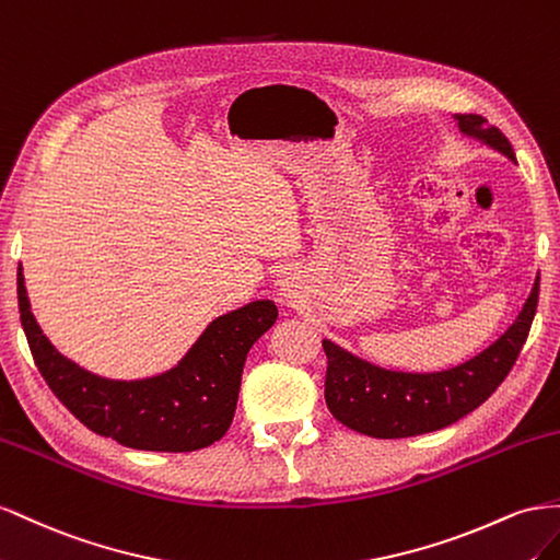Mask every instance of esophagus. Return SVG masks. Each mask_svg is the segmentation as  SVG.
Here are the masks:
<instances>
[{
  "instance_id": "34e87169",
  "label": "esophagus",
  "mask_w": 560,
  "mask_h": 560,
  "mask_svg": "<svg viewBox=\"0 0 560 560\" xmlns=\"http://www.w3.org/2000/svg\"><path fill=\"white\" fill-rule=\"evenodd\" d=\"M281 295H283V300H289V302H295V300L300 298V293H298V283H295L291 277L281 281Z\"/></svg>"
}]
</instances>
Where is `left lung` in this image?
Listing matches in <instances>:
<instances>
[{
	"instance_id": "1",
	"label": "left lung",
	"mask_w": 560,
	"mask_h": 560,
	"mask_svg": "<svg viewBox=\"0 0 560 560\" xmlns=\"http://www.w3.org/2000/svg\"><path fill=\"white\" fill-rule=\"evenodd\" d=\"M462 136L474 138L516 164L511 142L498 126L481 115H455ZM539 300V275L533 291L498 340L481 354L453 369L436 373H404L380 369L330 340H324L328 357L326 406L332 418L359 434L373 439H408L439 431L476 410L498 389L528 340Z\"/></svg>"
}]
</instances>
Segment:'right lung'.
I'll return each instance as SVG.
<instances>
[{
	"label": "right lung",
	"instance_id": "obj_1",
	"mask_svg": "<svg viewBox=\"0 0 560 560\" xmlns=\"http://www.w3.org/2000/svg\"><path fill=\"white\" fill-rule=\"evenodd\" d=\"M19 310L32 359L58 401L98 436L154 453L199 451L225 436L246 354L279 316L271 300H253L213 318L173 369L140 380H109L62 357L46 338L32 314L21 265Z\"/></svg>",
	"mask_w": 560,
	"mask_h": 560
}]
</instances>
